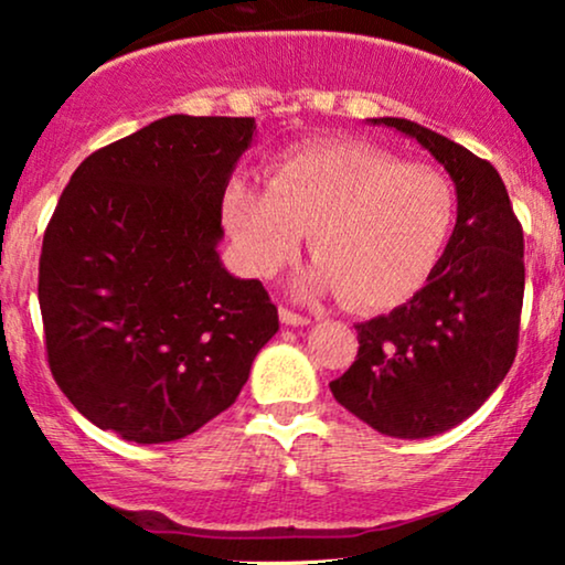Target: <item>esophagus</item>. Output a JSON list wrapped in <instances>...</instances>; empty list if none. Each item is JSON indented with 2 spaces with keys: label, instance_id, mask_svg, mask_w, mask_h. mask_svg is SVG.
<instances>
[{
  "label": "esophagus",
  "instance_id": "34e87169",
  "mask_svg": "<svg viewBox=\"0 0 565 565\" xmlns=\"http://www.w3.org/2000/svg\"><path fill=\"white\" fill-rule=\"evenodd\" d=\"M280 321L285 323V327H306V323H311V319H308V316L290 311L288 306H280Z\"/></svg>",
  "mask_w": 565,
  "mask_h": 565
}]
</instances>
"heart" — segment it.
Returning a JSON list of instances; mask_svg holds the SVG:
<instances>
[{
    "mask_svg": "<svg viewBox=\"0 0 565 565\" xmlns=\"http://www.w3.org/2000/svg\"><path fill=\"white\" fill-rule=\"evenodd\" d=\"M452 215L445 172L362 141L290 153L269 169L267 190L234 180L223 195V221L246 273L277 275L308 234L319 267L303 288L334 290L358 311H383L419 290Z\"/></svg>",
    "mask_w": 565,
    "mask_h": 565,
    "instance_id": "heart-1",
    "label": "heart"
}]
</instances>
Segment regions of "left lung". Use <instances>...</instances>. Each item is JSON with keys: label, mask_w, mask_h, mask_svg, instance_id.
Listing matches in <instances>:
<instances>
[{"label": "left lung", "mask_w": 565, "mask_h": 565, "mask_svg": "<svg viewBox=\"0 0 565 565\" xmlns=\"http://www.w3.org/2000/svg\"><path fill=\"white\" fill-rule=\"evenodd\" d=\"M373 122L416 138L447 169L458 192V223L427 285L391 313L354 327L358 358L329 388L381 435L422 439L468 419L512 367L524 236L489 161L419 122Z\"/></svg>", "instance_id": "1"}]
</instances>
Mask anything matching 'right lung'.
Listing matches in <instances>:
<instances>
[{
  "label": "right lung",
  "instance_id": "right-lung-1",
  "mask_svg": "<svg viewBox=\"0 0 565 565\" xmlns=\"http://www.w3.org/2000/svg\"><path fill=\"white\" fill-rule=\"evenodd\" d=\"M254 118L169 115L89 153L38 267L53 381L138 445L198 431L234 404L280 329L259 280L221 265V205Z\"/></svg>",
  "mask_w": 565,
  "mask_h": 565
}]
</instances>
